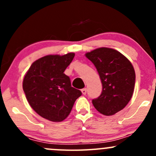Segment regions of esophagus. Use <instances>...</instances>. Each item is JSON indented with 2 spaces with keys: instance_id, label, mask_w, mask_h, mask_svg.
<instances>
[{
  "instance_id": "esophagus-1",
  "label": "esophagus",
  "mask_w": 156,
  "mask_h": 156,
  "mask_svg": "<svg viewBox=\"0 0 156 156\" xmlns=\"http://www.w3.org/2000/svg\"><path fill=\"white\" fill-rule=\"evenodd\" d=\"M81 92H82L83 95H86V94H87V89H86V88H83V89L81 90Z\"/></svg>"
}]
</instances>
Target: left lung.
<instances>
[{"mask_svg": "<svg viewBox=\"0 0 156 156\" xmlns=\"http://www.w3.org/2000/svg\"><path fill=\"white\" fill-rule=\"evenodd\" d=\"M100 75L103 90L92 103L104 115H112L123 109L131 99L134 90V69L130 61L115 50L96 49L86 53Z\"/></svg>", "mask_w": 156, "mask_h": 156, "instance_id": "1", "label": "left lung"}]
</instances>
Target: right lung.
<instances>
[{
	"label": "right lung",
	"instance_id": "add662e5",
	"mask_svg": "<svg viewBox=\"0 0 156 156\" xmlns=\"http://www.w3.org/2000/svg\"><path fill=\"white\" fill-rule=\"evenodd\" d=\"M74 56L73 53L44 56L31 64L23 79V90L29 105L51 122L66 119L82 94L72 87L70 78L64 74Z\"/></svg>",
	"mask_w": 156,
	"mask_h": 156
}]
</instances>
